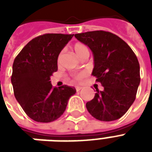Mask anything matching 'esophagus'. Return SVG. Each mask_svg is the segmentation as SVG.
<instances>
[{
	"instance_id": "esophagus-1",
	"label": "esophagus",
	"mask_w": 152,
	"mask_h": 152,
	"mask_svg": "<svg viewBox=\"0 0 152 152\" xmlns=\"http://www.w3.org/2000/svg\"><path fill=\"white\" fill-rule=\"evenodd\" d=\"M81 87H80V86H76V90L77 91H79L81 90Z\"/></svg>"
}]
</instances>
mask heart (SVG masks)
<instances>
[{"label":"heart","mask_w":152,"mask_h":152,"mask_svg":"<svg viewBox=\"0 0 152 152\" xmlns=\"http://www.w3.org/2000/svg\"><path fill=\"white\" fill-rule=\"evenodd\" d=\"M72 47H73L74 51L76 53V54L77 55V57H80V59L84 56H89V49L85 44L82 43V42H76V43L74 44ZM61 54L59 55L58 60H60V58H61ZM84 75H85L84 72H80L75 76V79L77 80H80L83 78Z\"/></svg>","instance_id":"heart-1"}]
</instances>
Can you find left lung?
Segmentation results:
<instances>
[{"mask_svg":"<svg viewBox=\"0 0 152 152\" xmlns=\"http://www.w3.org/2000/svg\"><path fill=\"white\" fill-rule=\"evenodd\" d=\"M92 51V76L103 86L86 104L91 115L102 121L121 118L136 99L140 82V64L130 46L118 35L104 31L76 34Z\"/></svg>","mask_w":152,"mask_h":152,"instance_id":"left-lung-1","label":"left lung"}]
</instances>
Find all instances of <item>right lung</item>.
Instances as JSON below:
<instances>
[{
    "label": "right lung",
    "instance_id": "1",
    "mask_svg": "<svg viewBox=\"0 0 152 152\" xmlns=\"http://www.w3.org/2000/svg\"><path fill=\"white\" fill-rule=\"evenodd\" d=\"M74 34H45L34 38L14 60L11 81L14 95L27 115L38 122H51L64 113L74 87L53 88L50 76L57 58Z\"/></svg>",
    "mask_w": 152,
    "mask_h": 152
}]
</instances>
